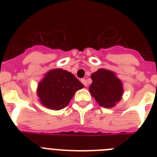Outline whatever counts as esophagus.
I'll list each match as a JSON object with an SVG mask.
<instances>
[{
  "instance_id": "obj_1",
  "label": "esophagus",
  "mask_w": 157,
  "mask_h": 157,
  "mask_svg": "<svg viewBox=\"0 0 157 157\" xmlns=\"http://www.w3.org/2000/svg\"><path fill=\"white\" fill-rule=\"evenodd\" d=\"M81 83L83 84L84 86H87V82H86V79H81Z\"/></svg>"
}]
</instances>
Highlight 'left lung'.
Segmentation results:
<instances>
[{"label": "left lung", "instance_id": "obj_1", "mask_svg": "<svg viewBox=\"0 0 157 157\" xmlns=\"http://www.w3.org/2000/svg\"><path fill=\"white\" fill-rule=\"evenodd\" d=\"M92 84L90 91L98 104L104 107H112L119 102L123 94L121 81L114 72L98 69L91 75Z\"/></svg>", "mask_w": 157, "mask_h": 157}]
</instances>
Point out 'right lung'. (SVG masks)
Wrapping results in <instances>:
<instances>
[{
    "mask_svg": "<svg viewBox=\"0 0 157 157\" xmlns=\"http://www.w3.org/2000/svg\"><path fill=\"white\" fill-rule=\"evenodd\" d=\"M83 87L73 74L63 69H54L45 74L39 83L37 94L44 106L60 110L67 107L75 92Z\"/></svg>",
    "mask_w": 157,
    "mask_h": 157,
    "instance_id": "right-lung-1",
    "label": "right lung"
}]
</instances>
